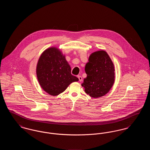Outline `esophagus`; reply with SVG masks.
Listing matches in <instances>:
<instances>
[{
  "instance_id": "34e87169",
  "label": "esophagus",
  "mask_w": 150,
  "mask_h": 150,
  "mask_svg": "<svg viewBox=\"0 0 150 150\" xmlns=\"http://www.w3.org/2000/svg\"><path fill=\"white\" fill-rule=\"evenodd\" d=\"M78 78L79 81H81L83 80V78H82V77H81L80 75H78Z\"/></svg>"
}]
</instances>
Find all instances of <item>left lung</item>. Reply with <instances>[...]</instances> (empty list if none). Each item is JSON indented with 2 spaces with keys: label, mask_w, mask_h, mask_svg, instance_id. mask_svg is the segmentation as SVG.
Masks as SVG:
<instances>
[{
  "label": "left lung",
  "mask_w": 150,
  "mask_h": 150,
  "mask_svg": "<svg viewBox=\"0 0 150 150\" xmlns=\"http://www.w3.org/2000/svg\"><path fill=\"white\" fill-rule=\"evenodd\" d=\"M87 76L81 86L92 98H99L108 93L115 82V68L111 58L105 50L92 53L85 66Z\"/></svg>",
  "instance_id": "obj_1"
}]
</instances>
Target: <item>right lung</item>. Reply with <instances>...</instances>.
Segmentation results:
<instances>
[{"label": "right lung", "instance_id": "right-lung-1", "mask_svg": "<svg viewBox=\"0 0 150 150\" xmlns=\"http://www.w3.org/2000/svg\"><path fill=\"white\" fill-rule=\"evenodd\" d=\"M39 84L44 92L56 96L79 79L71 74V67L65 55L56 47H50L39 57L36 68Z\"/></svg>", "mask_w": 150, "mask_h": 150}]
</instances>
